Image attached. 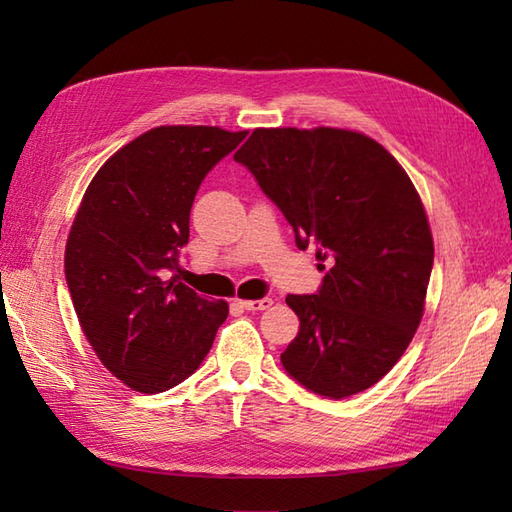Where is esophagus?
<instances>
[{"instance_id": "34e87169", "label": "esophagus", "mask_w": 512, "mask_h": 512, "mask_svg": "<svg viewBox=\"0 0 512 512\" xmlns=\"http://www.w3.org/2000/svg\"><path fill=\"white\" fill-rule=\"evenodd\" d=\"M239 306H242L244 310L248 312H257V310H268L270 306H273V299L270 297H264V299H257V301H239Z\"/></svg>"}]
</instances>
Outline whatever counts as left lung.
<instances>
[{
	"mask_svg": "<svg viewBox=\"0 0 512 512\" xmlns=\"http://www.w3.org/2000/svg\"><path fill=\"white\" fill-rule=\"evenodd\" d=\"M235 160L284 213L325 277L288 295L301 321L281 365L312 394L341 400L378 383L416 334L433 239L409 176L376 140L347 129H255Z\"/></svg>",
	"mask_w": 512,
	"mask_h": 512,
	"instance_id": "obj_1",
	"label": "left lung"
}]
</instances>
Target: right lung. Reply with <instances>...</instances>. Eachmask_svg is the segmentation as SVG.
<instances>
[{
  "mask_svg": "<svg viewBox=\"0 0 512 512\" xmlns=\"http://www.w3.org/2000/svg\"><path fill=\"white\" fill-rule=\"evenodd\" d=\"M246 138L220 127L149 129L105 162L65 246V281L96 356L127 387L160 394L189 378L228 317L167 270L189 242L202 180Z\"/></svg>",
  "mask_w": 512,
  "mask_h": 512,
  "instance_id": "add662e5",
  "label": "right lung"
}]
</instances>
